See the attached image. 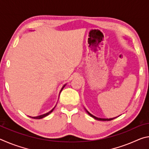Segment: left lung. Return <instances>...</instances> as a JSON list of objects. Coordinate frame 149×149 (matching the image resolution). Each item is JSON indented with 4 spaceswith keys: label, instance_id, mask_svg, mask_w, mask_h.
<instances>
[{
    "label": "left lung",
    "instance_id": "obj_1",
    "mask_svg": "<svg viewBox=\"0 0 149 149\" xmlns=\"http://www.w3.org/2000/svg\"><path fill=\"white\" fill-rule=\"evenodd\" d=\"M85 110H86V109H85ZM86 111H87V112L88 113V114H89V116H91L93 117V118H95V120H100V121H110V120H114V119H115V118H117V117H115V118H109V119H108V118H97V117L95 116L92 115L91 114H90V113L88 112L87 110H86Z\"/></svg>",
    "mask_w": 149,
    "mask_h": 149
}]
</instances>
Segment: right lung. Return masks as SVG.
I'll return each mask as SVG.
<instances>
[{
	"mask_svg": "<svg viewBox=\"0 0 149 149\" xmlns=\"http://www.w3.org/2000/svg\"><path fill=\"white\" fill-rule=\"evenodd\" d=\"M65 85H64V86H63L62 87V89H61V91H60V92H61L62 91V90L63 89V88H64V87H65ZM55 107H54V108H53V109H52L51 110H50V112H47V113H46V114H42V115H41V116H36V117H31V116H29L30 118H34V119H41V118H43L44 117H46L47 116H48V115H49V114H50V113H51L52 112V111H53V110L54 109V108Z\"/></svg>",
	"mask_w": 149,
	"mask_h": 149,
	"instance_id": "right-lung-1",
	"label": "right lung"
}]
</instances>
